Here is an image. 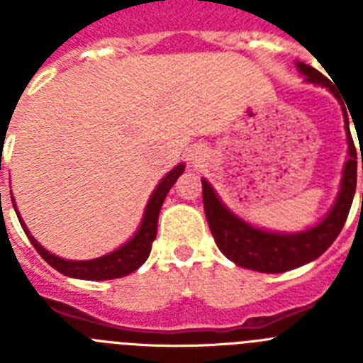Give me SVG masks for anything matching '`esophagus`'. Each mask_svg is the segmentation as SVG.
<instances>
[{
  "label": "esophagus",
  "mask_w": 363,
  "mask_h": 363,
  "mask_svg": "<svg viewBox=\"0 0 363 363\" xmlns=\"http://www.w3.org/2000/svg\"><path fill=\"white\" fill-rule=\"evenodd\" d=\"M187 160L191 167H200L205 160V150L201 145H192L187 150Z\"/></svg>",
  "instance_id": "34e87169"
}]
</instances>
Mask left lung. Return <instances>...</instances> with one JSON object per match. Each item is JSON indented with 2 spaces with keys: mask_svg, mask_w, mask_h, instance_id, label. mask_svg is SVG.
Masks as SVG:
<instances>
[{
  "mask_svg": "<svg viewBox=\"0 0 363 363\" xmlns=\"http://www.w3.org/2000/svg\"><path fill=\"white\" fill-rule=\"evenodd\" d=\"M296 67L298 72L306 76L307 83L325 86L327 91H331L340 101L342 112H344L345 134H347V160H345L344 171H342L338 196H336L329 213L316 225L306 230H298V233H277V230L259 229V227L240 218L238 214H234L220 200L213 185L205 178H201L205 216H207V223H209L218 249L240 267L258 272H269V274L301 267V265L309 264L318 256H322L331 247V243L338 238L340 230L344 227L349 211H351L354 191H357L358 162L357 149H354L351 129H349V114H349L345 112V105L342 104V98H338V94H336L335 85L322 72L306 65L303 62H296Z\"/></svg>",
  "mask_w": 363,
  "mask_h": 363,
  "instance_id": "1",
  "label": "left lung"
}]
</instances>
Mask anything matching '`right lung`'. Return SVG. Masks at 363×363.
<instances>
[{
    "label": "right lung",
    "instance_id": "add662e5",
    "mask_svg": "<svg viewBox=\"0 0 363 363\" xmlns=\"http://www.w3.org/2000/svg\"><path fill=\"white\" fill-rule=\"evenodd\" d=\"M185 163H178V165L172 169V171L167 172L162 178L156 189L150 194L149 201L145 205V211H143V218L140 221V227L134 233L133 238H129V242H125L123 245L114 249L108 255L99 256L94 259H65L62 256H56L52 252H49L38 242L34 236L30 234L28 227L25 225V221L21 220L18 213V207H16L14 196H12V205H14V211L18 214V220L23 227L25 234L28 236L30 243L34 245L38 252H40L41 258L50 265V267L56 269L57 272H62L65 277L78 278V280H114V278L127 277L130 272H134L136 269L142 267L147 262L150 255V249H152V242L156 238V233H158V216L160 209H162L163 201H165L167 192L171 191L172 185L176 184V179L184 174Z\"/></svg>",
    "mask_w": 363,
    "mask_h": 363
}]
</instances>
